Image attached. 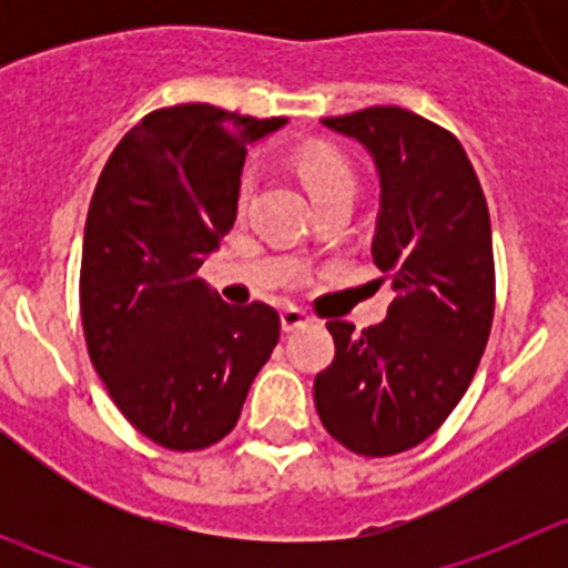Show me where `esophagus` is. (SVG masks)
Returning <instances> with one entry per match:
<instances>
[{
    "label": "esophagus",
    "instance_id": "esophagus-1",
    "mask_svg": "<svg viewBox=\"0 0 568 568\" xmlns=\"http://www.w3.org/2000/svg\"><path fill=\"white\" fill-rule=\"evenodd\" d=\"M307 324H310V315L304 313V310H298V307L281 310V327L287 329V333H293V329H298V327H307Z\"/></svg>",
    "mask_w": 568,
    "mask_h": 568
}]
</instances>
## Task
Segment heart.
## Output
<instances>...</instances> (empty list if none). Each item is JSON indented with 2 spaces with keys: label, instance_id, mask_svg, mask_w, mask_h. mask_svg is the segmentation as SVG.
Listing matches in <instances>:
<instances>
[{
  "label": "heart",
  "instance_id": "obj_1",
  "mask_svg": "<svg viewBox=\"0 0 568 568\" xmlns=\"http://www.w3.org/2000/svg\"><path fill=\"white\" fill-rule=\"evenodd\" d=\"M298 175L310 199H324L333 193H353V170L338 153L327 148L307 150L298 159Z\"/></svg>",
  "mask_w": 568,
  "mask_h": 568
}]
</instances>
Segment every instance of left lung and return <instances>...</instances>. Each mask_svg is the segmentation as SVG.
Returning <instances> with one entry per match:
<instances>
[{
    "instance_id": "8db88e82",
    "label": "left lung",
    "mask_w": 568,
    "mask_h": 568,
    "mask_svg": "<svg viewBox=\"0 0 568 568\" xmlns=\"http://www.w3.org/2000/svg\"><path fill=\"white\" fill-rule=\"evenodd\" d=\"M321 124L373 159V258L395 298L361 333L329 321L335 358L315 375V409L346 449L384 458L429 438L478 369L495 313L489 210L464 148L438 124L404 108Z\"/></svg>"
}]
</instances>
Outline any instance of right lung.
<instances>
[{"label": "right lung", "instance_id": "1", "mask_svg": "<svg viewBox=\"0 0 568 568\" xmlns=\"http://www.w3.org/2000/svg\"><path fill=\"white\" fill-rule=\"evenodd\" d=\"M284 124L199 102L155 110L93 190L79 278L90 361L124 418L168 449L222 440L278 344L273 307H230L195 270L233 227L247 150Z\"/></svg>", "mask_w": 568, "mask_h": 568}]
</instances>
